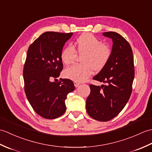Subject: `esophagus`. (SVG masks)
Segmentation results:
<instances>
[{
    "label": "esophagus",
    "mask_w": 152,
    "mask_h": 152,
    "mask_svg": "<svg viewBox=\"0 0 152 152\" xmlns=\"http://www.w3.org/2000/svg\"><path fill=\"white\" fill-rule=\"evenodd\" d=\"M74 86H75L76 88H77V87H78V86L80 85V83L78 82L74 81Z\"/></svg>",
    "instance_id": "34e87169"
}]
</instances>
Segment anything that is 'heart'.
Masks as SVG:
<instances>
[{"label": "heart", "instance_id": "heart-1", "mask_svg": "<svg viewBox=\"0 0 152 152\" xmlns=\"http://www.w3.org/2000/svg\"><path fill=\"white\" fill-rule=\"evenodd\" d=\"M82 55V63L68 68L64 70L66 78L76 82H83L91 75L94 70L99 71L108 63L112 56L109 45L90 33H84L76 38L73 46H68L61 53V59L65 65L74 63L77 54Z\"/></svg>", "mask_w": 152, "mask_h": 152}]
</instances>
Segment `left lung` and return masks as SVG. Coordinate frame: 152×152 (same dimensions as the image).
Returning <instances> with one entry per match:
<instances>
[{
    "label": "left lung",
    "mask_w": 152,
    "mask_h": 152,
    "mask_svg": "<svg viewBox=\"0 0 152 152\" xmlns=\"http://www.w3.org/2000/svg\"><path fill=\"white\" fill-rule=\"evenodd\" d=\"M102 34L112 39V56L106 65L93 79L106 85H89L91 92L86 100V110L95 120L107 121L119 114L130 98L134 66L129 43L115 32Z\"/></svg>",
    "instance_id": "1"
}]
</instances>
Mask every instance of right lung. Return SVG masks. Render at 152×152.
Masks as SVG:
<instances>
[{
    "label": "right lung",
    "mask_w": 152,
    "mask_h": 152,
    "mask_svg": "<svg viewBox=\"0 0 152 152\" xmlns=\"http://www.w3.org/2000/svg\"><path fill=\"white\" fill-rule=\"evenodd\" d=\"M72 34L46 32L28 47L23 68L25 92L34 110L44 118L62 115L66 109L67 95L75 89L69 79L51 82L63 69L61 53Z\"/></svg>",
    "instance_id": "1"
}]
</instances>
